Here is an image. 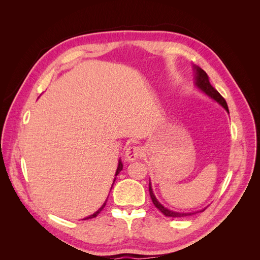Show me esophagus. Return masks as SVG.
Wrapping results in <instances>:
<instances>
[{
    "label": "esophagus",
    "instance_id": "obj_1",
    "mask_svg": "<svg viewBox=\"0 0 260 260\" xmlns=\"http://www.w3.org/2000/svg\"><path fill=\"white\" fill-rule=\"evenodd\" d=\"M141 155V149L138 146H129L127 149H125L124 153V158L127 161H135L137 160Z\"/></svg>",
    "mask_w": 260,
    "mask_h": 260
}]
</instances>
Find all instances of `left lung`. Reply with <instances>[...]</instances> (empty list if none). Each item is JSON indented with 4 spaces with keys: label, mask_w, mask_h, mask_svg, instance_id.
<instances>
[{
    "label": "left lung",
    "mask_w": 260,
    "mask_h": 260,
    "mask_svg": "<svg viewBox=\"0 0 260 260\" xmlns=\"http://www.w3.org/2000/svg\"><path fill=\"white\" fill-rule=\"evenodd\" d=\"M193 70H194V84L196 88H198L200 91H202L203 93H205L207 96H209L211 100L216 101L217 103L219 105H221L225 111L229 113V108H228V105H226V102L225 100L220 95V93L212 86L209 82V79H208V76L207 74L204 72V70L196 66V65H193ZM149 195H151V199H152V202L155 205L156 208H158L162 214L166 216V217H172V218H180V217H186V216H191V215H194L196 214V212H200V211H204L206 208L204 209H201V210H198V211H191V212H180V211H174L171 209H168L167 207H165L162 204H160V202L156 199V196L153 192V188H152V184H151V180H149Z\"/></svg>",
    "instance_id": "left-lung-1"
}]
</instances>
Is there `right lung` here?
<instances>
[{"label": "right lung", "mask_w": 260, "mask_h": 260, "mask_svg": "<svg viewBox=\"0 0 260 260\" xmlns=\"http://www.w3.org/2000/svg\"><path fill=\"white\" fill-rule=\"evenodd\" d=\"M122 167H123V165H122V162H121V159H119L118 160V167H117V170H116V174H115V179H114V181H113V184H112V187H113V185H114V183H115V181H116V176H118V174H119V172L122 170ZM112 187H111V190H112ZM106 202H107V200L105 201V203L103 204V205H102L95 212H94L93 215H90V216H88V217H85V218H83L82 220H86V219H91V218H94V217H96L100 212L102 211V209H103L104 207H105V205H106Z\"/></svg>", "instance_id": "add662e5"}]
</instances>
